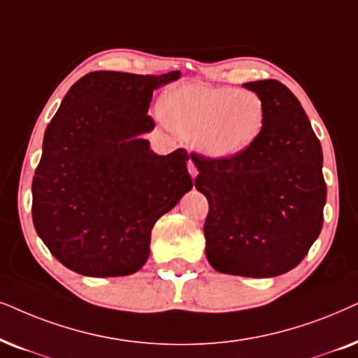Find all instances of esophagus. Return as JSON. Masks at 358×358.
I'll list each match as a JSON object with an SVG mask.
<instances>
[{"mask_svg":"<svg viewBox=\"0 0 358 358\" xmlns=\"http://www.w3.org/2000/svg\"><path fill=\"white\" fill-rule=\"evenodd\" d=\"M188 173L192 175V178H194V176L198 175V169H196V165H194L192 160H188Z\"/></svg>","mask_w":358,"mask_h":358,"instance_id":"obj_1","label":"esophagus"}]
</instances>
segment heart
Returning <instances> with one entry per match:
<instances>
[{
    "label": "heart",
    "mask_w": 358,
    "mask_h": 358,
    "mask_svg": "<svg viewBox=\"0 0 358 358\" xmlns=\"http://www.w3.org/2000/svg\"><path fill=\"white\" fill-rule=\"evenodd\" d=\"M160 114L170 129L211 159H231L259 139L265 104L259 93L201 83L180 85L162 98Z\"/></svg>",
    "instance_id": "b5f03b06"
}]
</instances>
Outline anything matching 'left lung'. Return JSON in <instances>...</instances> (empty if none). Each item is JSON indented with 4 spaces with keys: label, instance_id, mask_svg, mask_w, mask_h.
<instances>
[{
    "label": "left lung",
    "instance_id": "1",
    "mask_svg": "<svg viewBox=\"0 0 358 358\" xmlns=\"http://www.w3.org/2000/svg\"><path fill=\"white\" fill-rule=\"evenodd\" d=\"M265 104L259 139L231 159L192 155L208 198L206 259L227 275L270 278L294 268L317 239L326 182L321 142L298 98L276 80L244 83Z\"/></svg>",
    "mask_w": 358,
    "mask_h": 358
}]
</instances>
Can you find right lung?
Here are the masks:
<instances>
[{
  "label": "right lung",
  "instance_id": "1",
  "mask_svg": "<svg viewBox=\"0 0 358 358\" xmlns=\"http://www.w3.org/2000/svg\"><path fill=\"white\" fill-rule=\"evenodd\" d=\"M180 71H92L47 126L32 180V221L52 255L85 276H126L150 254V232L193 188L187 150L157 155L144 134L154 90Z\"/></svg>",
  "mask_w": 358,
  "mask_h": 358
}]
</instances>
